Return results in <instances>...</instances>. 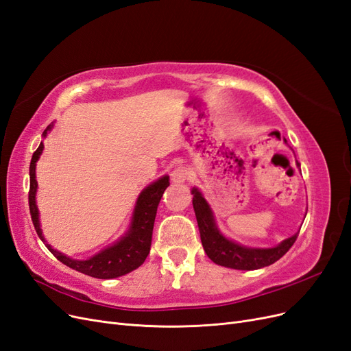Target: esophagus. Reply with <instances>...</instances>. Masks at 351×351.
Here are the masks:
<instances>
[{"mask_svg": "<svg viewBox=\"0 0 351 351\" xmlns=\"http://www.w3.org/2000/svg\"><path fill=\"white\" fill-rule=\"evenodd\" d=\"M171 180H173V183H177V184L186 183L189 180V169L183 165L174 168V171L171 173Z\"/></svg>", "mask_w": 351, "mask_h": 351, "instance_id": "obj_1", "label": "esophagus"}]
</instances>
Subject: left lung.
I'll return each mask as SVG.
<instances>
[{
    "label": "left lung",
    "instance_id": "left-lung-1",
    "mask_svg": "<svg viewBox=\"0 0 351 351\" xmlns=\"http://www.w3.org/2000/svg\"><path fill=\"white\" fill-rule=\"evenodd\" d=\"M287 143V141L284 139ZM293 151V149H291ZM295 165L300 164L295 161ZM193 209L197 219L202 246L205 249L208 258L221 267L241 271H253L263 267H269L274 262L281 259L294 244L299 231L294 236L282 240L274 247H247L243 244L230 240L222 234L217 226V221L208 200L202 195L197 187L192 189Z\"/></svg>",
    "mask_w": 351,
    "mask_h": 351
}]
</instances>
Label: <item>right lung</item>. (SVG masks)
I'll list each match as a JSON object with an SVG mask.
<instances>
[{"instance_id": "add662e5", "label": "right lung", "mask_w": 351, "mask_h": 351, "mask_svg": "<svg viewBox=\"0 0 351 351\" xmlns=\"http://www.w3.org/2000/svg\"><path fill=\"white\" fill-rule=\"evenodd\" d=\"M52 129V125H48V129L44 132V137H47L48 132ZM44 151V143L40 142L39 147L35 151L34 156H32L30 167H29V176H30V190H29V208H30V217L34 221L35 230L38 232L39 239L44 241L47 249L54 254V256L67 265L69 268L76 269L84 275H89L93 278L99 280H111L119 278L121 275L129 274L139 268L145 262L151 250V241H152V230L154 222L156 217V209L159 205L165 189L169 186V177L162 176L158 178L156 182L146 186L139 197L136 200V205L133 209V215L129 230L124 234L112 243L111 246L102 249L97 254H93L92 258L86 261L73 259L67 254L58 252L48 244L44 234H42L40 221H39V210L36 205V190H38V182H36V162L39 156Z\"/></svg>"}]
</instances>
